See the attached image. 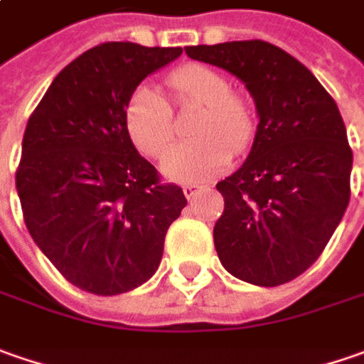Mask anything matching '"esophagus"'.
<instances>
[{"label":"esophagus","instance_id":"1","mask_svg":"<svg viewBox=\"0 0 364 364\" xmlns=\"http://www.w3.org/2000/svg\"><path fill=\"white\" fill-rule=\"evenodd\" d=\"M201 189H203V185H198V183H185V185H183V193H185V198L187 199L196 198Z\"/></svg>","mask_w":364,"mask_h":364}]
</instances>
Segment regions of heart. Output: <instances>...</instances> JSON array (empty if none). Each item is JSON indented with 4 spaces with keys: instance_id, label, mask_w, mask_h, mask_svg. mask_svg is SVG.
I'll use <instances>...</instances> for the list:
<instances>
[{
    "instance_id": "heart-1",
    "label": "heart",
    "mask_w": 364,
    "mask_h": 364,
    "mask_svg": "<svg viewBox=\"0 0 364 364\" xmlns=\"http://www.w3.org/2000/svg\"><path fill=\"white\" fill-rule=\"evenodd\" d=\"M179 103L203 105L196 126L199 140L171 146L161 159V173L177 183H203L232 163L234 152L248 149L255 134V116L248 103L232 93L230 81L215 69L185 65L166 79ZM126 132L146 156H159L173 138V109L156 89L142 85L124 109Z\"/></svg>"
}]
</instances>
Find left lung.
Masks as SVG:
<instances>
[{
  "instance_id": "left-lung-1",
  "label": "left lung",
  "mask_w": 364,
  "mask_h": 364,
  "mask_svg": "<svg viewBox=\"0 0 364 364\" xmlns=\"http://www.w3.org/2000/svg\"><path fill=\"white\" fill-rule=\"evenodd\" d=\"M185 53L240 79L259 114L246 161L215 185L220 262L246 283L283 285L318 261L350 199L353 151L338 105L275 44L236 40Z\"/></svg>"
}]
</instances>
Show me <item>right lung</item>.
<instances>
[{
	"mask_svg": "<svg viewBox=\"0 0 364 364\" xmlns=\"http://www.w3.org/2000/svg\"><path fill=\"white\" fill-rule=\"evenodd\" d=\"M183 48L105 42L55 77L28 119L16 189L34 242L75 287L118 295L159 269L187 205L159 181L124 124L136 87Z\"/></svg>",
	"mask_w": 364,
	"mask_h": 364,
	"instance_id": "add662e5",
	"label": "right lung"
}]
</instances>
